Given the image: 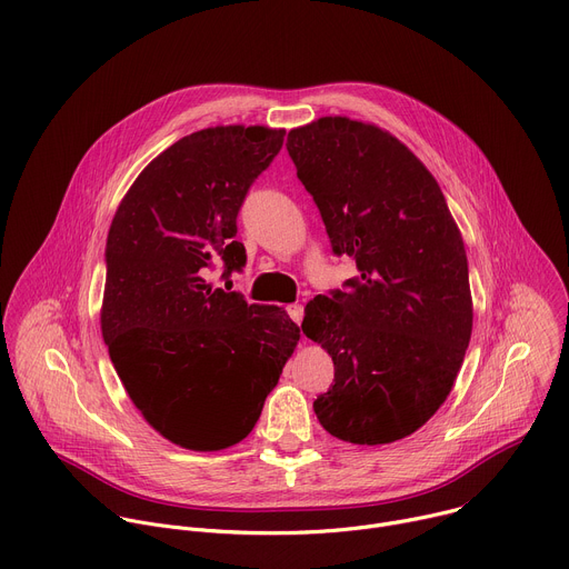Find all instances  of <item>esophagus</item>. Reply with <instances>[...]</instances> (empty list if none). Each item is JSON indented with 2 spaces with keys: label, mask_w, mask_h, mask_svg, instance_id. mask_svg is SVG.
Listing matches in <instances>:
<instances>
[{
  "label": "esophagus",
  "mask_w": 569,
  "mask_h": 569,
  "mask_svg": "<svg viewBox=\"0 0 569 569\" xmlns=\"http://www.w3.org/2000/svg\"><path fill=\"white\" fill-rule=\"evenodd\" d=\"M287 313H289V318L293 320V322H302V316H305V307L302 305H298V302H293V305H287Z\"/></svg>",
  "instance_id": "34e87169"
}]
</instances>
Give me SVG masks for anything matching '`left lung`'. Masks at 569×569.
Here are the masks:
<instances>
[{
    "instance_id": "1",
    "label": "left lung",
    "mask_w": 569,
    "mask_h": 569,
    "mask_svg": "<svg viewBox=\"0 0 569 569\" xmlns=\"http://www.w3.org/2000/svg\"><path fill=\"white\" fill-rule=\"evenodd\" d=\"M287 150L333 253L359 269L305 307L302 331L333 361L313 412L343 441L403 439L446 401L469 348L462 233L428 168L372 123L322 117L293 128Z\"/></svg>"
}]
</instances>
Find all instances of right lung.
<instances>
[{
    "mask_svg": "<svg viewBox=\"0 0 569 569\" xmlns=\"http://www.w3.org/2000/svg\"><path fill=\"white\" fill-rule=\"evenodd\" d=\"M282 141L264 126L192 132L143 168L109 226L104 346L143 419L181 448L242 441L300 340L282 307L208 282L212 264L244 267L236 219Z\"/></svg>",
    "mask_w": 569,
    "mask_h": 569,
    "instance_id": "obj_1",
    "label": "right lung"
}]
</instances>
